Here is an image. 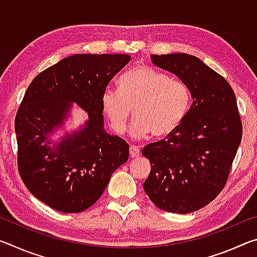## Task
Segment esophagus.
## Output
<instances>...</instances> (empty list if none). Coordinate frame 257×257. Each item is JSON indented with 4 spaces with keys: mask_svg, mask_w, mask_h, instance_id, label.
Here are the masks:
<instances>
[{
    "mask_svg": "<svg viewBox=\"0 0 257 257\" xmlns=\"http://www.w3.org/2000/svg\"><path fill=\"white\" fill-rule=\"evenodd\" d=\"M129 153H130V158L135 159V158H138V156L141 155V151H139L137 146L132 145V146H130V149H129Z\"/></svg>",
    "mask_w": 257,
    "mask_h": 257,
    "instance_id": "1",
    "label": "esophagus"
}]
</instances>
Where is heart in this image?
<instances>
[{"label":"heart","mask_w":257,"mask_h":257,"mask_svg":"<svg viewBox=\"0 0 257 257\" xmlns=\"http://www.w3.org/2000/svg\"><path fill=\"white\" fill-rule=\"evenodd\" d=\"M104 115L118 135L124 134L134 106L130 125L134 138L172 134L184 121L190 106L188 86L146 66H137L119 79V89L106 87L101 96Z\"/></svg>","instance_id":"heart-1"}]
</instances>
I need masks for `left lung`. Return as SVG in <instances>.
I'll list each match as a JSON object with an SVG mask.
<instances>
[{
    "instance_id": "8db88e82",
    "label": "left lung",
    "mask_w": 257,
    "mask_h": 257,
    "mask_svg": "<svg viewBox=\"0 0 257 257\" xmlns=\"http://www.w3.org/2000/svg\"><path fill=\"white\" fill-rule=\"evenodd\" d=\"M151 61L185 82L193 103L167 139L143 150L152 165L143 187L161 210L187 214L206 206L227 182L242 135L236 96L196 56L152 54Z\"/></svg>"
}]
</instances>
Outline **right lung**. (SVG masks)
<instances>
[{
    "mask_svg": "<svg viewBox=\"0 0 257 257\" xmlns=\"http://www.w3.org/2000/svg\"><path fill=\"white\" fill-rule=\"evenodd\" d=\"M130 60L127 54H73L42 71L27 88L15 121L19 173L30 193L56 211L87 210L128 161L129 145L104 129L101 96ZM73 103L87 119L68 132Z\"/></svg>",
    "mask_w": 257,
    "mask_h": 257,
    "instance_id": "obj_1",
    "label": "right lung"
}]
</instances>
